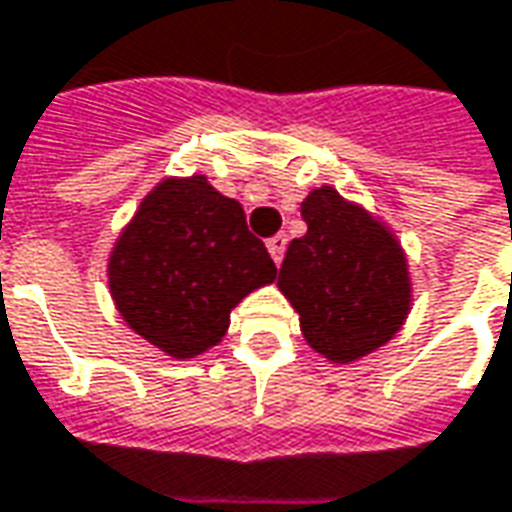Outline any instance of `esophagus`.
<instances>
[{
  "label": "esophagus",
  "instance_id": "1",
  "mask_svg": "<svg viewBox=\"0 0 512 512\" xmlns=\"http://www.w3.org/2000/svg\"><path fill=\"white\" fill-rule=\"evenodd\" d=\"M268 255H271V260L280 266L282 263V255H285V246H288V238L285 235H274V238H268Z\"/></svg>",
  "mask_w": 512,
  "mask_h": 512
}]
</instances>
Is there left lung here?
<instances>
[{
    "instance_id": "left-lung-1",
    "label": "left lung",
    "mask_w": 512,
    "mask_h": 512,
    "mask_svg": "<svg viewBox=\"0 0 512 512\" xmlns=\"http://www.w3.org/2000/svg\"><path fill=\"white\" fill-rule=\"evenodd\" d=\"M307 232L293 238L280 291L299 313L307 346L330 363H355L402 330L413 307L407 255L396 232L332 185L302 202Z\"/></svg>"
}]
</instances>
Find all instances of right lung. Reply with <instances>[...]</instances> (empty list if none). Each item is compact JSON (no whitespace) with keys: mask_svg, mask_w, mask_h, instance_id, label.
Returning a JSON list of instances; mask_svg holds the SVG:
<instances>
[{"mask_svg":"<svg viewBox=\"0 0 512 512\" xmlns=\"http://www.w3.org/2000/svg\"><path fill=\"white\" fill-rule=\"evenodd\" d=\"M274 280L277 266L241 202L205 174L157 182L107 260V288L127 327L174 360L219 346L232 310Z\"/></svg>","mask_w":512,"mask_h":512,"instance_id":"1","label":"right lung"}]
</instances>
